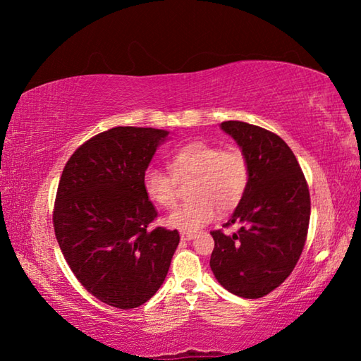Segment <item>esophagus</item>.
Segmentation results:
<instances>
[{"label":"esophagus","mask_w":361,"mask_h":361,"mask_svg":"<svg viewBox=\"0 0 361 361\" xmlns=\"http://www.w3.org/2000/svg\"><path fill=\"white\" fill-rule=\"evenodd\" d=\"M180 237H181V240H192L194 232H181Z\"/></svg>","instance_id":"obj_1"}]
</instances>
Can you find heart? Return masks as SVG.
Segmentation results:
<instances>
[{
    "mask_svg": "<svg viewBox=\"0 0 361 361\" xmlns=\"http://www.w3.org/2000/svg\"><path fill=\"white\" fill-rule=\"evenodd\" d=\"M170 173L156 167L143 172V191L152 204L173 209L178 200L176 181L191 178V200L175 209L167 224L176 229L195 231L215 219L219 209L234 210L250 185V164L240 149H221L209 142H191L169 159Z\"/></svg>",
    "mask_w": 361,
    "mask_h": 361,
    "instance_id": "heart-1",
    "label": "heart"
}]
</instances>
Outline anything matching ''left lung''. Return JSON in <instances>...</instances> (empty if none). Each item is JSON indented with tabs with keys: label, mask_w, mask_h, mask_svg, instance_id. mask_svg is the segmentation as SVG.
Listing matches in <instances>:
<instances>
[{
	"label": "left lung",
	"mask_w": 361,
	"mask_h": 361,
	"mask_svg": "<svg viewBox=\"0 0 361 361\" xmlns=\"http://www.w3.org/2000/svg\"><path fill=\"white\" fill-rule=\"evenodd\" d=\"M250 164V185L223 228L242 223L232 235L212 231L210 267L237 296L258 299L276 290L295 269L307 239L310 194L290 146L277 133L242 121L221 122Z\"/></svg>",
	"instance_id": "1"
}]
</instances>
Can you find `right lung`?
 I'll return each mask as SVG.
<instances>
[{"instance_id": "obj_1", "label": "right lung", "mask_w": 361, "mask_h": 361, "mask_svg": "<svg viewBox=\"0 0 361 361\" xmlns=\"http://www.w3.org/2000/svg\"><path fill=\"white\" fill-rule=\"evenodd\" d=\"M167 133L113 127L79 146L60 176L52 213L60 250L84 288L113 307L154 296L180 243L176 229L149 228L157 212L142 183Z\"/></svg>"}]
</instances>
